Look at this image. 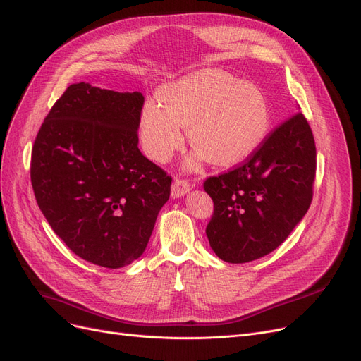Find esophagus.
<instances>
[{"label":"esophagus","mask_w":361,"mask_h":361,"mask_svg":"<svg viewBox=\"0 0 361 361\" xmlns=\"http://www.w3.org/2000/svg\"><path fill=\"white\" fill-rule=\"evenodd\" d=\"M190 190V184L185 181V180H180V178H176L171 185V196L176 199V197H181L184 196L185 193H188Z\"/></svg>","instance_id":"1"}]
</instances>
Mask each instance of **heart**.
<instances>
[{
  "label": "heart",
  "mask_w": 361,
  "mask_h": 361,
  "mask_svg": "<svg viewBox=\"0 0 361 361\" xmlns=\"http://www.w3.org/2000/svg\"><path fill=\"white\" fill-rule=\"evenodd\" d=\"M162 104L147 101L140 116L142 149L156 162H166L183 145L181 128L204 159L232 166L255 153L268 137L272 113L268 97L255 83L239 82L223 70L208 68L184 75L159 93Z\"/></svg>",
  "instance_id": "1"
}]
</instances>
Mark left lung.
I'll return each mask as SVG.
<instances>
[{
  "mask_svg": "<svg viewBox=\"0 0 361 361\" xmlns=\"http://www.w3.org/2000/svg\"><path fill=\"white\" fill-rule=\"evenodd\" d=\"M315 141L302 113L266 137L243 165L209 177L214 202L207 226L212 251L228 263H247L281 245L312 201Z\"/></svg>",
  "mask_w": 361,
  "mask_h": 361,
  "instance_id": "obj_1",
  "label": "left lung"
}]
</instances>
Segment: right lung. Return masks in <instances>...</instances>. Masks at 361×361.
Wrapping results in <instances>:
<instances>
[{
    "label": "right lung",
    "mask_w": 361,
    "mask_h": 361,
    "mask_svg": "<svg viewBox=\"0 0 361 361\" xmlns=\"http://www.w3.org/2000/svg\"><path fill=\"white\" fill-rule=\"evenodd\" d=\"M141 92L71 85L51 106L31 156L43 216L78 257L117 269L149 244L171 177L138 149Z\"/></svg>",
    "instance_id": "add662e5"
}]
</instances>
